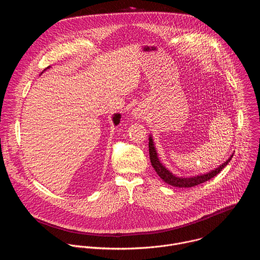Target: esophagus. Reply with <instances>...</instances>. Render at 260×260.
<instances>
[{
	"instance_id": "34e87169",
	"label": "esophagus",
	"mask_w": 260,
	"mask_h": 260,
	"mask_svg": "<svg viewBox=\"0 0 260 260\" xmlns=\"http://www.w3.org/2000/svg\"><path fill=\"white\" fill-rule=\"evenodd\" d=\"M134 115L136 116V118H138V117L141 116V112H140L139 110H135V111H134Z\"/></svg>"
}]
</instances>
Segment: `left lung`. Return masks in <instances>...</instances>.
I'll use <instances>...</instances> for the list:
<instances>
[{"instance_id":"1","label":"left lung","mask_w":260,"mask_h":260,"mask_svg":"<svg viewBox=\"0 0 260 260\" xmlns=\"http://www.w3.org/2000/svg\"><path fill=\"white\" fill-rule=\"evenodd\" d=\"M149 155H150L151 165H152L153 169L155 170V172L157 173V175L160 177V179H162L169 185H172V186L180 187V188H189V187L197 186V185L202 184V183L212 179L217 174H219L222 171V169L225 168V166H228V164L231 161L234 154H232L226 161L220 165L218 168H216L206 174H200V175L190 176V177L177 176V175L173 174L171 171H169V169H167L162 165V162L158 158V153L156 151V148L154 146V142H153L151 135L149 136Z\"/></svg>"}]
</instances>
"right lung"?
Returning <instances> with one entry per match:
<instances>
[{
  "label": "right lung",
  "instance_id": "right-lung-1",
  "mask_svg": "<svg viewBox=\"0 0 260 260\" xmlns=\"http://www.w3.org/2000/svg\"><path fill=\"white\" fill-rule=\"evenodd\" d=\"M50 67H48V68H46L44 71H46L47 69H49ZM43 73V72H42ZM120 118H121V115L119 114V113H116V114H114L113 115V117H112V120H113V123H114V125H117V124H119V122H120Z\"/></svg>",
  "mask_w": 260,
  "mask_h": 260
}]
</instances>
